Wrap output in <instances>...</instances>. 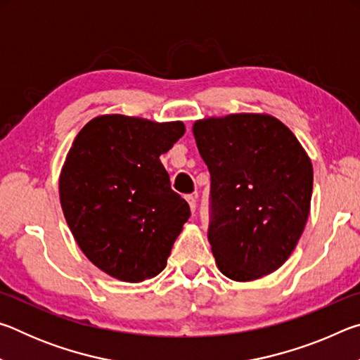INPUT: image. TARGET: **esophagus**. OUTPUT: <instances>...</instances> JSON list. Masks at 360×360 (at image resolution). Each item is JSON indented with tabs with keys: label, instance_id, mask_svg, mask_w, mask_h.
Here are the masks:
<instances>
[{
	"label": "esophagus",
	"instance_id": "34e87169",
	"mask_svg": "<svg viewBox=\"0 0 360 360\" xmlns=\"http://www.w3.org/2000/svg\"><path fill=\"white\" fill-rule=\"evenodd\" d=\"M186 200L188 206H191V211L195 212V210H197V195H187Z\"/></svg>",
	"mask_w": 360,
	"mask_h": 360
}]
</instances>
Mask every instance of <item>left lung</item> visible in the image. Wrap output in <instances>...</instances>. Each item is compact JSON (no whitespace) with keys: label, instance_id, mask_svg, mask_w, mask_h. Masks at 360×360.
Instances as JSON below:
<instances>
[{"label":"left lung","instance_id":"left-lung-1","mask_svg":"<svg viewBox=\"0 0 360 360\" xmlns=\"http://www.w3.org/2000/svg\"><path fill=\"white\" fill-rule=\"evenodd\" d=\"M193 136L211 174L208 240L233 281L278 270L309 214L313 167L283 122L266 114L197 120Z\"/></svg>","mask_w":360,"mask_h":360}]
</instances>
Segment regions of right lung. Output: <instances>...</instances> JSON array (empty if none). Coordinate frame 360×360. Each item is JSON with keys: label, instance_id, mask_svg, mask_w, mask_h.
I'll return each instance as SVG.
<instances>
[{"label": "right lung", "instance_id": "1", "mask_svg": "<svg viewBox=\"0 0 360 360\" xmlns=\"http://www.w3.org/2000/svg\"><path fill=\"white\" fill-rule=\"evenodd\" d=\"M182 122L100 115L77 133L60 174L68 227L95 266L125 283L154 278L191 208L160 157L184 135Z\"/></svg>", "mask_w": 360, "mask_h": 360}]
</instances>
